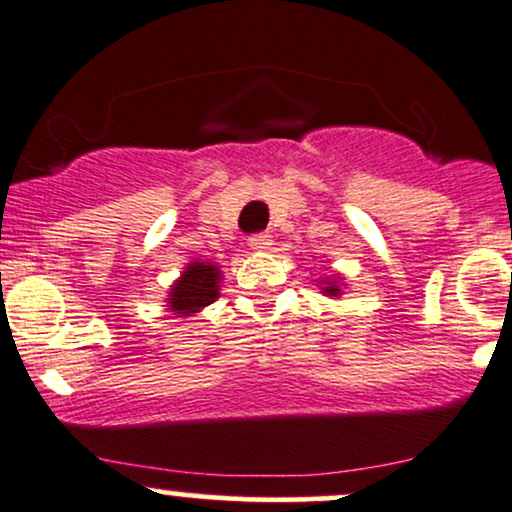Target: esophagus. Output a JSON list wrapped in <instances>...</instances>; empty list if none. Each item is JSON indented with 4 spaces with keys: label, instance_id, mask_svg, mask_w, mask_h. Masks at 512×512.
Masks as SVG:
<instances>
[{
    "label": "esophagus",
    "instance_id": "esophagus-1",
    "mask_svg": "<svg viewBox=\"0 0 512 512\" xmlns=\"http://www.w3.org/2000/svg\"><path fill=\"white\" fill-rule=\"evenodd\" d=\"M249 246L254 251H268L273 246V237L268 232H256L249 237Z\"/></svg>",
    "mask_w": 512,
    "mask_h": 512
}]
</instances>
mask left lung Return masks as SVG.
<instances>
[{"mask_svg": "<svg viewBox=\"0 0 512 512\" xmlns=\"http://www.w3.org/2000/svg\"><path fill=\"white\" fill-rule=\"evenodd\" d=\"M326 292H328V294H333V297H335V294H340V290H338V285H333V282H330V285L326 287Z\"/></svg>", "mask_w": 512, "mask_h": 512, "instance_id": "left-lung-1", "label": "left lung"}]
</instances>
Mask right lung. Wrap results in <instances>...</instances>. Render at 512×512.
I'll return each mask as SVG.
<instances>
[{
	"label": "right lung",
	"mask_w": 512,
	"mask_h": 512,
	"mask_svg": "<svg viewBox=\"0 0 512 512\" xmlns=\"http://www.w3.org/2000/svg\"><path fill=\"white\" fill-rule=\"evenodd\" d=\"M220 273L213 263H191L184 270L182 280L172 287L170 306L177 314H196L203 306L213 304L218 299Z\"/></svg>",
	"instance_id": "1"
}]
</instances>
